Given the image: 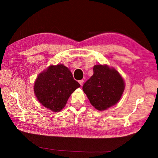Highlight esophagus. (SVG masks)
<instances>
[{
    "mask_svg": "<svg viewBox=\"0 0 158 158\" xmlns=\"http://www.w3.org/2000/svg\"><path fill=\"white\" fill-rule=\"evenodd\" d=\"M79 84H80V85H83V80H79Z\"/></svg>",
    "mask_w": 158,
    "mask_h": 158,
    "instance_id": "obj_1",
    "label": "esophagus"
}]
</instances>
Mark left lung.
Segmentation results:
<instances>
[{"label":"left lung","mask_w":158,"mask_h":158,"mask_svg":"<svg viewBox=\"0 0 158 158\" xmlns=\"http://www.w3.org/2000/svg\"><path fill=\"white\" fill-rule=\"evenodd\" d=\"M93 75L83 85L90 103L103 110L119 101L124 90V81L116 70L106 65H95Z\"/></svg>","instance_id":"obj_1"}]
</instances>
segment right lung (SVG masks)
<instances>
[{"mask_svg":"<svg viewBox=\"0 0 158 158\" xmlns=\"http://www.w3.org/2000/svg\"><path fill=\"white\" fill-rule=\"evenodd\" d=\"M81 86L71 72L62 64L50 66L38 76L34 90L42 105L52 111L61 110L70 94Z\"/></svg>","mask_w":158,"mask_h":158,"instance_id":"add662e5","label":"right lung"}]
</instances>
